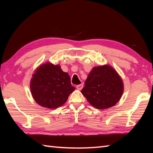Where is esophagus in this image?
Instances as JSON below:
<instances>
[{
    "mask_svg": "<svg viewBox=\"0 0 153 153\" xmlns=\"http://www.w3.org/2000/svg\"><path fill=\"white\" fill-rule=\"evenodd\" d=\"M83 84H80V85H76V88H77V89H78V90H82V88H83Z\"/></svg>",
    "mask_w": 153,
    "mask_h": 153,
    "instance_id": "obj_1",
    "label": "esophagus"
}]
</instances>
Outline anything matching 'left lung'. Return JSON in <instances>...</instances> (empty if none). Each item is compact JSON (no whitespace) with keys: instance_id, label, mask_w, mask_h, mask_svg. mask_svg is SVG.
<instances>
[{"instance_id":"1","label":"left lung","mask_w":153,"mask_h":153,"mask_svg":"<svg viewBox=\"0 0 153 153\" xmlns=\"http://www.w3.org/2000/svg\"><path fill=\"white\" fill-rule=\"evenodd\" d=\"M124 90L121 76L108 64L93 67L81 92L91 105L100 110L116 105Z\"/></svg>"}]
</instances>
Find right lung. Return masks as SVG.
<instances>
[{
    "instance_id": "obj_1",
    "label": "right lung",
    "mask_w": 153,
    "mask_h": 153,
    "mask_svg": "<svg viewBox=\"0 0 153 153\" xmlns=\"http://www.w3.org/2000/svg\"><path fill=\"white\" fill-rule=\"evenodd\" d=\"M76 89L70 77L59 64H41L34 71L30 81L31 95L39 105L50 109L62 106Z\"/></svg>"
}]
</instances>
